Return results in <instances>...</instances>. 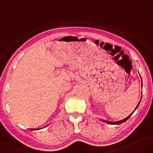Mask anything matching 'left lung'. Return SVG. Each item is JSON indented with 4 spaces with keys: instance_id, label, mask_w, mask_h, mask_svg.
<instances>
[{
    "instance_id": "8db88e82",
    "label": "left lung",
    "mask_w": 153,
    "mask_h": 153,
    "mask_svg": "<svg viewBox=\"0 0 153 153\" xmlns=\"http://www.w3.org/2000/svg\"><path fill=\"white\" fill-rule=\"evenodd\" d=\"M140 78H141V81H142V77H141V76H140ZM141 99H142V96H141V99H140V101L138 102V104H137V106H136V108H135V109H134V110L133 111V112L132 113H131V114H130L128 117H127L126 118H125V119H123V120H121L115 121V122H108V121L104 120V123H106V124H111V125H119V124H121L124 123V122H126V120H127L129 119V118L132 115V114H133V113H134V111L137 110V108H138V106H139L140 102Z\"/></svg>"
}]
</instances>
